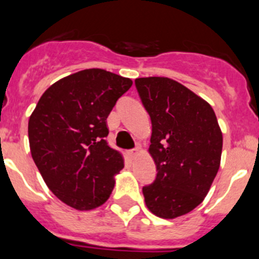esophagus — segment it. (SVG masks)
Wrapping results in <instances>:
<instances>
[{
	"label": "esophagus",
	"mask_w": 259,
	"mask_h": 259,
	"mask_svg": "<svg viewBox=\"0 0 259 259\" xmlns=\"http://www.w3.org/2000/svg\"><path fill=\"white\" fill-rule=\"evenodd\" d=\"M129 154H130V155H132V156L138 155V154H139V148L132 149V150H129Z\"/></svg>",
	"instance_id": "34e87169"
}]
</instances>
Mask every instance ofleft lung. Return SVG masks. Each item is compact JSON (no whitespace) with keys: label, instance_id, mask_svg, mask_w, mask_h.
<instances>
[{"label":"left lung","instance_id":"8db88e82","mask_svg":"<svg viewBox=\"0 0 259 259\" xmlns=\"http://www.w3.org/2000/svg\"><path fill=\"white\" fill-rule=\"evenodd\" d=\"M151 119L149 153L156 178L143 188L145 204L155 215L173 219L204 200L221 165L223 135L205 100L169 77L135 80Z\"/></svg>","mask_w":259,"mask_h":259}]
</instances>
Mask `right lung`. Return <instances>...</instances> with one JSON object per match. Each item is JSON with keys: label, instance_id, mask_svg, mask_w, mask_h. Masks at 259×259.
<instances>
[{"label": "right lung", "instance_id": "1", "mask_svg": "<svg viewBox=\"0 0 259 259\" xmlns=\"http://www.w3.org/2000/svg\"><path fill=\"white\" fill-rule=\"evenodd\" d=\"M133 85L127 77L88 69L56 81L28 120V142L49 189L77 210H91L110 197L122 155L106 143V119Z\"/></svg>", "mask_w": 259, "mask_h": 259}]
</instances>
